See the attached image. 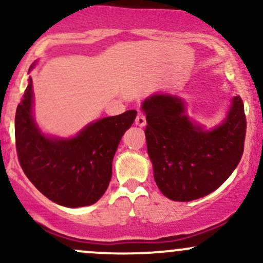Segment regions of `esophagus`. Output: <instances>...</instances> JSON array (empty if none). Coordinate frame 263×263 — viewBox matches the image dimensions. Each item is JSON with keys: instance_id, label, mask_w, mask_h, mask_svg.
<instances>
[{"instance_id": "obj_1", "label": "esophagus", "mask_w": 263, "mask_h": 263, "mask_svg": "<svg viewBox=\"0 0 263 263\" xmlns=\"http://www.w3.org/2000/svg\"><path fill=\"white\" fill-rule=\"evenodd\" d=\"M135 123H136V126H140V127L146 126V116H145V115L138 114L137 117H136V121H135Z\"/></svg>"}]
</instances>
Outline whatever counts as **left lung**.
I'll use <instances>...</instances> for the list:
<instances>
[{
	"label": "left lung",
	"instance_id": "obj_1",
	"mask_svg": "<svg viewBox=\"0 0 263 263\" xmlns=\"http://www.w3.org/2000/svg\"><path fill=\"white\" fill-rule=\"evenodd\" d=\"M147 152L154 177L167 198L189 202L217 190L243 154L246 116L241 97L232 99L221 125L207 131L187 116L178 96L155 93L142 102Z\"/></svg>",
	"mask_w": 263,
	"mask_h": 263
}]
</instances>
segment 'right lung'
Listing matches in <instances>:
<instances>
[{"label":"right lung","mask_w":263,"mask_h":263,"mask_svg":"<svg viewBox=\"0 0 263 263\" xmlns=\"http://www.w3.org/2000/svg\"><path fill=\"white\" fill-rule=\"evenodd\" d=\"M136 115L137 111L129 109L118 116L101 118L71 138L47 136L33 118L30 77L14 118L20 164L48 200L71 209L93 204L107 190L118 143Z\"/></svg>","instance_id":"obj_1"}]
</instances>
